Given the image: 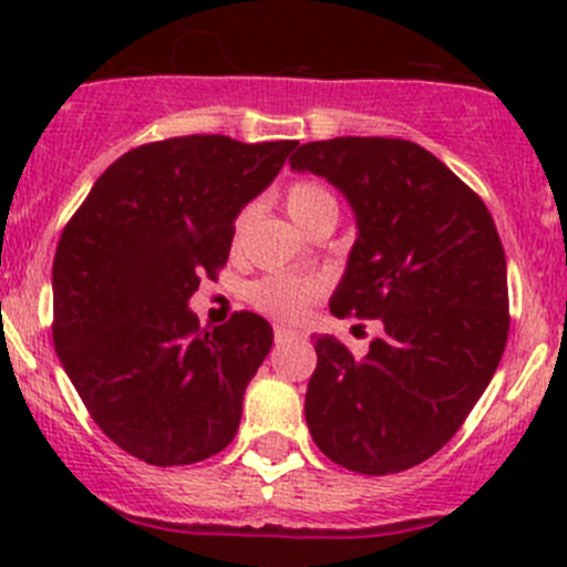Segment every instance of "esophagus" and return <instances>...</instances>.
<instances>
[{"label": "esophagus", "mask_w": 567, "mask_h": 567, "mask_svg": "<svg viewBox=\"0 0 567 567\" xmlns=\"http://www.w3.org/2000/svg\"><path fill=\"white\" fill-rule=\"evenodd\" d=\"M299 337V331L296 329H288V326H274V340L277 342H290Z\"/></svg>", "instance_id": "1"}]
</instances>
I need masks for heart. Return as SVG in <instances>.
<instances>
[{
    "mask_svg": "<svg viewBox=\"0 0 567 567\" xmlns=\"http://www.w3.org/2000/svg\"><path fill=\"white\" fill-rule=\"evenodd\" d=\"M285 208H288L290 219L307 233L326 219L337 221V214H340L334 194L316 181L290 183L288 192H285ZM249 216H251V208H244L241 214L236 216V227H233L236 238L244 233ZM318 290H320L318 282H312V279L266 277L260 279V282L249 285L247 296H249V305L255 307V310L266 312V316L296 318L301 316V310H305L312 299H316Z\"/></svg>",
    "mask_w": 567,
    "mask_h": 567,
    "instance_id": "heart-1",
    "label": "heart"
}]
</instances>
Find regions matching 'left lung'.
<instances>
[{
    "instance_id": "obj_1",
    "label": "left lung",
    "mask_w": 567,
    "mask_h": 567,
    "mask_svg": "<svg viewBox=\"0 0 567 567\" xmlns=\"http://www.w3.org/2000/svg\"><path fill=\"white\" fill-rule=\"evenodd\" d=\"M290 167L326 177L357 216L331 316L384 326L362 359L316 337L312 442L351 472H405L458 433L499 368L511 329L499 233L483 199L409 140L307 142Z\"/></svg>"
}]
</instances>
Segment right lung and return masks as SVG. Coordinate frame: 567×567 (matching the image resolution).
Instances as JSON below:
<instances>
[{"instance_id":"obj_1","label":"right lung","mask_w":567,"mask_h":567,"mask_svg":"<svg viewBox=\"0 0 567 567\" xmlns=\"http://www.w3.org/2000/svg\"><path fill=\"white\" fill-rule=\"evenodd\" d=\"M296 145L192 134L134 147L62 230L56 357L95 425L134 458L188 466L236 436L271 323L236 312L203 331L188 299L225 266L236 216Z\"/></svg>"}]
</instances>
